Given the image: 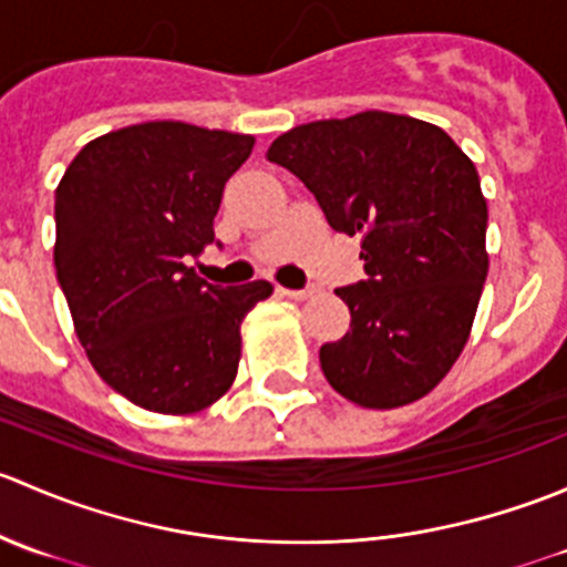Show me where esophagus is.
Masks as SVG:
<instances>
[{
	"label": "esophagus",
	"instance_id": "esophagus-1",
	"mask_svg": "<svg viewBox=\"0 0 567 567\" xmlns=\"http://www.w3.org/2000/svg\"><path fill=\"white\" fill-rule=\"evenodd\" d=\"M279 293H282V296H288V299H296V301H301V299H310V296L316 293V290H312V288H301V290L279 288Z\"/></svg>",
	"mask_w": 567,
	"mask_h": 567
}]
</instances>
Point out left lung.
<instances>
[{
    "instance_id": "1",
    "label": "left lung",
    "mask_w": 567,
    "mask_h": 567,
    "mask_svg": "<svg viewBox=\"0 0 567 567\" xmlns=\"http://www.w3.org/2000/svg\"><path fill=\"white\" fill-rule=\"evenodd\" d=\"M266 156L316 194L331 230L362 236L368 277L337 290L351 329L320 346L326 381L364 409L420 400L461 357L488 274L472 158L439 125L375 109L296 125Z\"/></svg>"
}]
</instances>
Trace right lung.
I'll list each match as a JSON object with an SVG mask.
<instances>
[{
    "label": "right lung",
    "mask_w": 567,
    "mask_h": 567,
    "mask_svg": "<svg viewBox=\"0 0 567 567\" xmlns=\"http://www.w3.org/2000/svg\"><path fill=\"white\" fill-rule=\"evenodd\" d=\"M255 136L156 120L87 142L54 197V266L79 342L134 405L192 414L236 381L241 320L271 282L221 288L188 268Z\"/></svg>",
    "instance_id": "obj_1"
}]
</instances>
